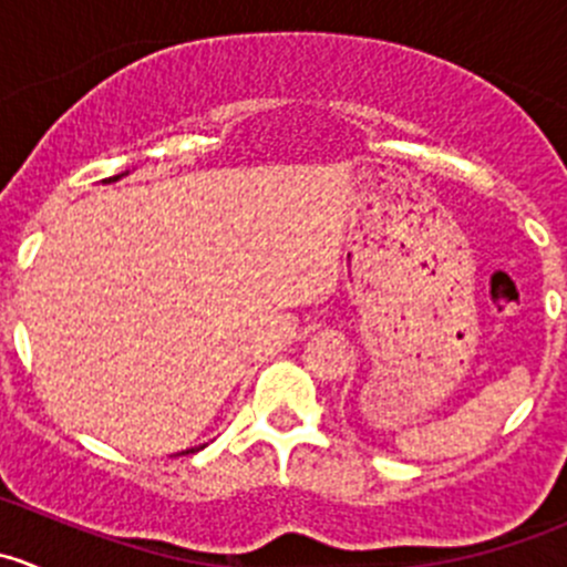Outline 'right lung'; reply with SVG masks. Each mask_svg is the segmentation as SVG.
<instances>
[{
  "instance_id": "right-lung-1",
  "label": "right lung",
  "mask_w": 567,
  "mask_h": 567,
  "mask_svg": "<svg viewBox=\"0 0 567 567\" xmlns=\"http://www.w3.org/2000/svg\"><path fill=\"white\" fill-rule=\"evenodd\" d=\"M117 177H120V175H114V177H109V181H117ZM192 453H194V450H192Z\"/></svg>"
}]
</instances>
